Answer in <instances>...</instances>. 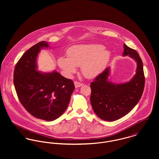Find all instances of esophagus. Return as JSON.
<instances>
[{
  "instance_id": "obj_1",
  "label": "esophagus",
  "mask_w": 159,
  "mask_h": 159,
  "mask_svg": "<svg viewBox=\"0 0 159 159\" xmlns=\"http://www.w3.org/2000/svg\"><path fill=\"white\" fill-rule=\"evenodd\" d=\"M74 84H75V86L76 88H80V87H81V86H82L83 85V83H81L78 82V81H75Z\"/></svg>"
}]
</instances>
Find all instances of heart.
<instances>
[{"instance_id":"1","label":"heart","mask_w":159,"mask_h":159,"mask_svg":"<svg viewBox=\"0 0 159 159\" xmlns=\"http://www.w3.org/2000/svg\"><path fill=\"white\" fill-rule=\"evenodd\" d=\"M67 57L57 59L59 67L68 76L76 72L81 66L83 75L88 78L100 75L107 67L111 57V52L99 44H82L70 47L66 52Z\"/></svg>"}]
</instances>
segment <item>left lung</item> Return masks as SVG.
Listing matches in <instances>:
<instances>
[{"label": "left lung", "instance_id": "obj_1", "mask_svg": "<svg viewBox=\"0 0 159 159\" xmlns=\"http://www.w3.org/2000/svg\"><path fill=\"white\" fill-rule=\"evenodd\" d=\"M123 56H129L137 63L136 74L129 82L114 84L108 80L110 68H106L91 83L92 109L100 119L116 120L130 112L140 100L145 78L141 59L134 49L124 44Z\"/></svg>", "mask_w": 159, "mask_h": 159}]
</instances>
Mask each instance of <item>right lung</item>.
Masks as SVG:
<instances>
[{"instance_id":"obj_1","label":"right lung","mask_w":159,"mask_h":159,"mask_svg":"<svg viewBox=\"0 0 159 159\" xmlns=\"http://www.w3.org/2000/svg\"><path fill=\"white\" fill-rule=\"evenodd\" d=\"M48 47V42L42 41L23 54L15 66L13 82L24 108L36 118L52 121L66 110L75 85L56 71H37V56Z\"/></svg>"}]
</instances>
